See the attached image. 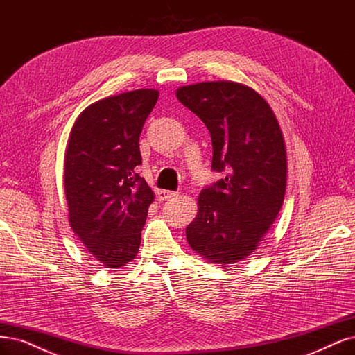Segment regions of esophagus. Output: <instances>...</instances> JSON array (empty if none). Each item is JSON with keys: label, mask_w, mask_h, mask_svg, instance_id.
<instances>
[{"label": "esophagus", "mask_w": 355, "mask_h": 355, "mask_svg": "<svg viewBox=\"0 0 355 355\" xmlns=\"http://www.w3.org/2000/svg\"><path fill=\"white\" fill-rule=\"evenodd\" d=\"M158 200L160 201H166V200H170V198H173L175 195H176V192H173V191H166V189H163V191H158Z\"/></svg>", "instance_id": "obj_1"}]
</instances>
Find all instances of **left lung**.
Returning <instances> with one entry per match:
<instances>
[{
  "mask_svg": "<svg viewBox=\"0 0 355 355\" xmlns=\"http://www.w3.org/2000/svg\"><path fill=\"white\" fill-rule=\"evenodd\" d=\"M207 126L214 172L225 173L198 197L187 227L191 248L216 264H234L259 247L286 191V150L270 105L245 85L201 82L176 91Z\"/></svg>",
  "mask_w": 355,
  "mask_h": 355,
  "instance_id": "1",
  "label": "left lung"
}]
</instances>
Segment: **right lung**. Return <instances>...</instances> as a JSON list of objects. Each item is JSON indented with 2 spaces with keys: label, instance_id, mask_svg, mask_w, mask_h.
Listing matches in <instances>:
<instances>
[{
  "label": "right lung",
  "instance_id": "add662e5",
  "mask_svg": "<svg viewBox=\"0 0 355 355\" xmlns=\"http://www.w3.org/2000/svg\"><path fill=\"white\" fill-rule=\"evenodd\" d=\"M158 100L137 89L87 107L71 128L64 155L69 223L89 254L110 268L139 251L154 192L137 173L139 135Z\"/></svg>",
  "mask_w": 355,
  "mask_h": 355
}]
</instances>
